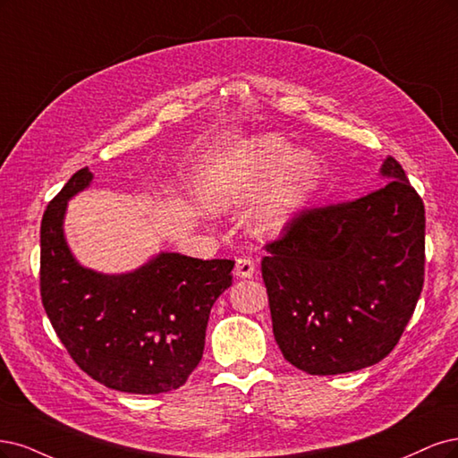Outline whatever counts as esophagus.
Wrapping results in <instances>:
<instances>
[{
  "label": "esophagus",
  "instance_id": "esophagus-1",
  "mask_svg": "<svg viewBox=\"0 0 458 458\" xmlns=\"http://www.w3.org/2000/svg\"><path fill=\"white\" fill-rule=\"evenodd\" d=\"M255 274V262L249 257H240L235 260V276L238 277H250Z\"/></svg>",
  "mask_w": 458,
  "mask_h": 458
}]
</instances>
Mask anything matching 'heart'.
Instances as JSON below:
<instances>
[{
	"mask_svg": "<svg viewBox=\"0 0 458 458\" xmlns=\"http://www.w3.org/2000/svg\"><path fill=\"white\" fill-rule=\"evenodd\" d=\"M285 154L287 146L279 139L268 137L257 142L253 150L226 161L209 176L205 184V199L213 209H230L242 205L259 194L264 176L279 161H284L267 203L255 216V230L259 233H277L304 201L318 171L316 159L310 152L299 150L284 160Z\"/></svg>",
	"mask_w": 458,
	"mask_h": 458,
	"instance_id": "obj_1",
	"label": "heart"
}]
</instances>
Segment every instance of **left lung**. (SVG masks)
Listing matches in <instances>:
<instances>
[{
  "mask_svg": "<svg viewBox=\"0 0 458 458\" xmlns=\"http://www.w3.org/2000/svg\"><path fill=\"white\" fill-rule=\"evenodd\" d=\"M388 182L304 208L260 262L284 358L308 375H341L385 360L424 285V203L392 156Z\"/></svg>",
  "mask_w": 458,
  "mask_h": 458,
  "instance_id": "obj_1",
  "label": "left lung"
}]
</instances>
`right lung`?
Masks as SVG:
<instances>
[{
  "label": "right lung",
  "instance_id": "right-lung-1",
  "mask_svg": "<svg viewBox=\"0 0 458 458\" xmlns=\"http://www.w3.org/2000/svg\"><path fill=\"white\" fill-rule=\"evenodd\" d=\"M83 167L41 218L39 291L47 318L81 371L112 390L164 394L198 367L209 312L232 285L233 260L161 253L125 276L85 270L63 233L66 199L89 186Z\"/></svg>",
  "mask_w": 458,
  "mask_h": 458
}]
</instances>
